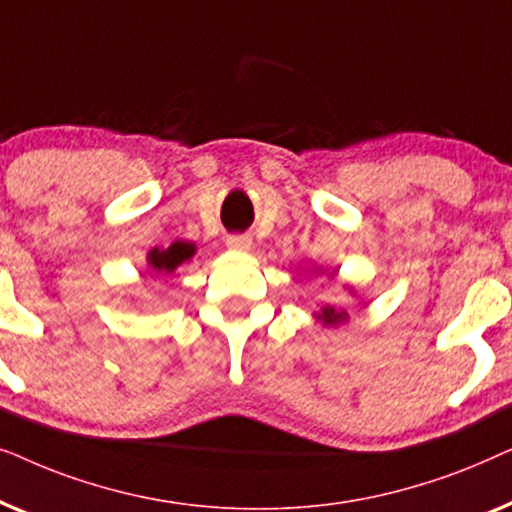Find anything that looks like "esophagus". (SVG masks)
<instances>
[{"instance_id": "esophagus-1", "label": "esophagus", "mask_w": 512, "mask_h": 512, "mask_svg": "<svg viewBox=\"0 0 512 512\" xmlns=\"http://www.w3.org/2000/svg\"><path fill=\"white\" fill-rule=\"evenodd\" d=\"M226 244H228V249H233V251H249L251 237L249 235H228Z\"/></svg>"}]
</instances>
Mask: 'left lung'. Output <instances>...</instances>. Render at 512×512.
Instances as JSON below:
<instances>
[{"instance_id": "1", "label": "left lung", "mask_w": 512, "mask_h": 512, "mask_svg": "<svg viewBox=\"0 0 512 512\" xmlns=\"http://www.w3.org/2000/svg\"><path fill=\"white\" fill-rule=\"evenodd\" d=\"M319 270H321V268H317V272H319ZM331 275H333V272H331ZM349 293H352V296H356L354 286H349ZM314 317H317V321H321V326H326V328H338V326H342V324H347V321H349V312L345 310V307L321 305L319 312L314 314Z\"/></svg>"}]
</instances>
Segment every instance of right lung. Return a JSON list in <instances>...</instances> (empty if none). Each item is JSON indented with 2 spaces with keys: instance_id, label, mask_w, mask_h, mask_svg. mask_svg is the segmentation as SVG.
<instances>
[{
  "instance_id": "obj_1",
  "label": "right lung",
  "mask_w": 512,
  "mask_h": 512,
  "mask_svg": "<svg viewBox=\"0 0 512 512\" xmlns=\"http://www.w3.org/2000/svg\"><path fill=\"white\" fill-rule=\"evenodd\" d=\"M195 244L193 242H186V240H177L172 242L167 249H151L149 254H146V263H149V268L153 272H165V275H172L174 270L179 268L181 263L191 261L195 256Z\"/></svg>"
}]
</instances>
